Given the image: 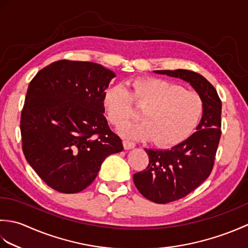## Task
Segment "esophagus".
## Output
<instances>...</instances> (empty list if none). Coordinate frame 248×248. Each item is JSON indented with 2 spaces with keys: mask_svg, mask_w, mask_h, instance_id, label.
<instances>
[{
  "mask_svg": "<svg viewBox=\"0 0 248 248\" xmlns=\"http://www.w3.org/2000/svg\"><path fill=\"white\" fill-rule=\"evenodd\" d=\"M124 147L125 150H129V149H132L135 147V144L132 143V141H129V140H124Z\"/></svg>",
  "mask_w": 248,
  "mask_h": 248,
  "instance_id": "34e87169",
  "label": "esophagus"
}]
</instances>
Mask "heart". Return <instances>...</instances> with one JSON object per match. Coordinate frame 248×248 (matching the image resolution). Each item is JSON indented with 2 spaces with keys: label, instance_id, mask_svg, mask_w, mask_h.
Segmentation results:
<instances>
[{
  "label": "heart",
  "instance_id": "obj_1",
  "mask_svg": "<svg viewBox=\"0 0 248 248\" xmlns=\"http://www.w3.org/2000/svg\"><path fill=\"white\" fill-rule=\"evenodd\" d=\"M132 98L144 107L141 121L125 124L118 132L125 139L150 140L161 146L181 143L192 133L202 114V103L197 93L159 78H138L129 92L124 85H112L104 93L108 118L116 127L132 116Z\"/></svg>",
  "mask_w": 248,
  "mask_h": 248
}]
</instances>
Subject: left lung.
<instances>
[{"mask_svg":"<svg viewBox=\"0 0 248 248\" xmlns=\"http://www.w3.org/2000/svg\"><path fill=\"white\" fill-rule=\"evenodd\" d=\"M154 72L188 83L202 102V116L195 132L170 149L145 148L149 164L133 175L135 186L144 197L167 203L186 196L211 173L220 139L222 102L217 89L199 73L186 69Z\"/></svg>","mask_w":248,"mask_h":248,"instance_id":"left-lung-1","label":"left lung"}]
</instances>
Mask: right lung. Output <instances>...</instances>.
Masks as SVG:
<instances>
[{"label":"right lung","instance_id":"add662e5","mask_svg":"<svg viewBox=\"0 0 248 248\" xmlns=\"http://www.w3.org/2000/svg\"><path fill=\"white\" fill-rule=\"evenodd\" d=\"M115 77L96 62L62 60L31 81L21 114L23 154L55 191H83L103 161L123 151L103 115L104 93Z\"/></svg>","mask_w":248,"mask_h":248}]
</instances>
